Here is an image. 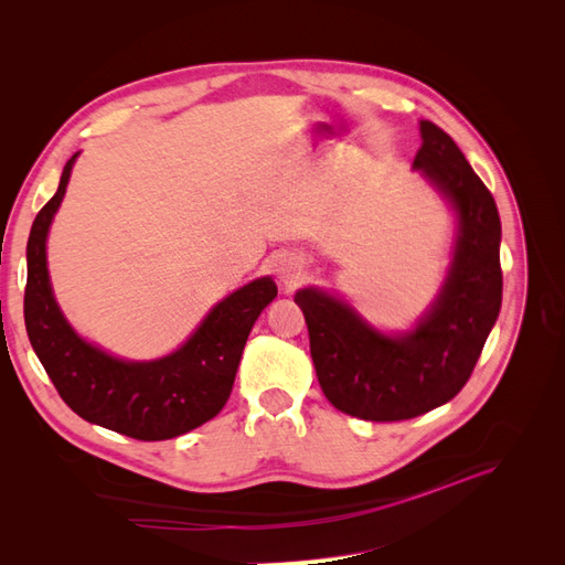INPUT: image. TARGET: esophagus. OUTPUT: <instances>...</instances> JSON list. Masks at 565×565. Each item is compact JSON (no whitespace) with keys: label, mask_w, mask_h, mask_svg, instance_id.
<instances>
[{"label":"esophagus","mask_w":565,"mask_h":565,"mask_svg":"<svg viewBox=\"0 0 565 565\" xmlns=\"http://www.w3.org/2000/svg\"><path fill=\"white\" fill-rule=\"evenodd\" d=\"M276 273H278V278H280L285 285H289V282H295V280L301 276V264L297 262V256L282 254L280 259L276 262Z\"/></svg>","instance_id":"esophagus-1"}]
</instances>
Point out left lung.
I'll return each instance as SVG.
<instances>
[{
    "instance_id": "1",
    "label": "left lung",
    "mask_w": 565,
    "mask_h": 565,
    "mask_svg": "<svg viewBox=\"0 0 565 565\" xmlns=\"http://www.w3.org/2000/svg\"><path fill=\"white\" fill-rule=\"evenodd\" d=\"M419 134L413 167L457 214L452 264L431 309L415 330L391 337L322 289L306 287L295 297L324 398L358 419H413L452 401L502 306L498 204L446 131L422 119Z\"/></svg>"
}]
</instances>
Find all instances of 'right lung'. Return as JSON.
Masks as SVG:
<instances>
[{
	"label": "right lung",
	"mask_w": 565,
	"mask_h": 565,
	"mask_svg": "<svg viewBox=\"0 0 565 565\" xmlns=\"http://www.w3.org/2000/svg\"><path fill=\"white\" fill-rule=\"evenodd\" d=\"M79 152L65 162L56 195L28 237L25 328L61 398L82 419L136 440H167L198 429L226 405L256 318L278 297L270 278L235 289L200 322L185 344L158 361H122L84 341L51 292L46 233L61 207Z\"/></svg>",
	"instance_id": "obj_1"
}]
</instances>
